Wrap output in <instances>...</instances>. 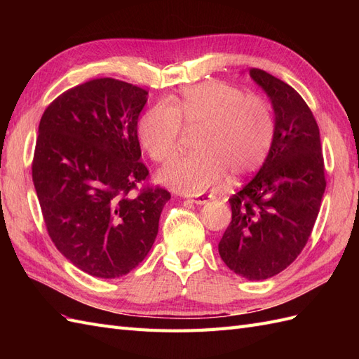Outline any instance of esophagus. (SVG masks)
Wrapping results in <instances>:
<instances>
[{"instance_id": "obj_1", "label": "esophagus", "mask_w": 359, "mask_h": 359, "mask_svg": "<svg viewBox=\"0 0 359 359\" xmlns=\"http://www.w3.org/2000/svg\"><path fill=\"white\" fill-rule=\"evenodd\" d=\"M211 199H212L211 194H202V196H198V198H191L190 201H191L193 203H196V205H203V203H206V202L211 201Z\"/></svg>"}]
</instances>
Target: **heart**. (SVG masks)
Returning a JSON list of instances; mask_svg holds the SVG:
<instances>
[{
	"label": "heart",
	"instance_id": "b5f03b06",
	"mask_svg": "<svg viewBox=\"0 0 359 359\" xmlns=\"http://www.w3.org/2000/svg\"><path fill=\"white\" fill-rule=\"evenodd\" d=\"M182 124L202 130L199 154L178 158L163 169L161 181L186 194H201L227 180L243 178L265 161L276 136L273 106L260 95L220 81L182 88L173 103L160 102L139 123V140L148 156L168 163L177 156Z\"/></svg>",
	"mask_w": 359,
	"mask_h": 359
}]
</instances>
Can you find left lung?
<instances>
[{
	"label": "left lung",
	"mask_w": 359,
	"mask_h": 359,
	"mask_svg": "<svg viewBox=\"0 0 359 359\" xmlns=\"http://www.w3.org/2000/svg\"><path fill=\"white\" fill-rule=\"evenodd\" d=\"M276 114V136L265 163L229 199L232 220L219 243L223 262L238 276L265 280L286 269L306 247L327 180L316 119L286 82L250 69Z\"/></svg>",
	"instance_id": "8db88e82"
}]
</instances>
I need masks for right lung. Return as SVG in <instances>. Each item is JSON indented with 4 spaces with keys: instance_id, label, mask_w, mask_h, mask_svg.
I'll use <instances>...</instances> for the list:
<instances>
[{
    "instance_id": "obj_1",
    "label": "right lung",
    "mask_w": 359,
    "mask_h": 359,
    "mask_svg": "<svg viewBox=\"0 0 359 359\" xmlns=\"http://www.w3.org/2000/svg\"><path fill=\"white\" fill-rule=\"evenodd\" d=\"M148 91L114 78L58 95L39 126L32 182L60 253L83 273L116 278L154 244L170 193L147 184L137 119Z\"/></svg>"
}]
</instances>
